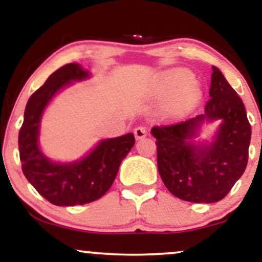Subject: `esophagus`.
I'll return each instance as SVG.
<instances>
[{
    "label": "esophagus",
    "mask_w": 262,
    "mask_h": 262,
    "mask_svg": "<svg viewBox=\"0 0 262 262\" xmlns=\"http://www.w3.org/2000/svg\"><path fill=\"white\" fill-rule=\"evenodd\" d=\"M134 135H135V139L140 140L148 135V132H146V129L144 127H137L134 129Z\"/></svg>",
    "instance_id": "34e87169"
}]
</instances>
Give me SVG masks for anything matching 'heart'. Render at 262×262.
<instances>
[{"label":"heart","instance_id":"b5f03b06","mask_svg":"<svg viewBox=\"0 0 262 262\" xmlns=\"http://www.w3.org/2000/svg\"><path fill=\"white\" fill-rule=\"evenodd\" d=\"M154 91L160 97H169L161 107L162 117L166 119L181 118L202 97L200 83L192 80L188 70L181 68L170 69L159 75Z\"/></svg>","mask_w":262,"mask_h":262}]
</instances>
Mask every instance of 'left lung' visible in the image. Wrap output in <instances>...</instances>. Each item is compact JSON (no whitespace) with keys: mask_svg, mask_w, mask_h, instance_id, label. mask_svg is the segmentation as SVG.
I'll use <instances>...</instances> for the list:
<instances>
[{"mask_svg":"<svg viewBox=\"0 0 262 262\" xmlns=\"http://www.w3.org/2000/svg\"><path fill=\"white\" fill-rule=\"evenodd\" d=\"M209 97L203 114L169 127H154L158 169L173 196L194 203H214L229 193L246 169L251 127L242 98L212 66ZM219 121L209 141L204 125Z\"/></svg>","mask_w":262,"mask_h":262,"instance_id":"left-lung-1","label":"left lung"}]
</instances>
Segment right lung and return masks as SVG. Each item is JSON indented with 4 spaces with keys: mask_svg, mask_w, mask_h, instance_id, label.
I'll return each instance as SVG.
<instances>
[{
    "mask_svg": "<svg viewBox=\"0 0 262 262\" xmlns=\"http://www.w3.org/2000/svg\"><path fill=\"white\" fill-rule=\"evenodd\" d=\"M90 77L91 73L81 64H66L50 75L27 102L18 135L22 170L33 187L55 206H79L101 198L111 188L119 165L135 143L133 133L101 139L74 161H54L44 154L39 137L45 110L59 92Z\"/></svg>",
    "mask_w": 262,
    "mask_h": 262,
    "instance_id": "1",
    "label": "right lung"
}]
</instances>
